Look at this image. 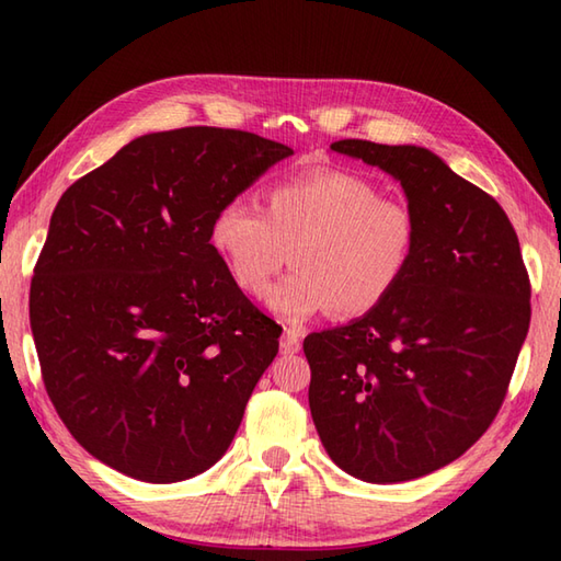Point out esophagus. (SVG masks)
Masks as SVG:
<instances>
[{
	"label": "esophagus",
	"mask_w": 561,
	"mask_h": 561,
	"mask_svg": "<svg viewBox=\"0 0 561 561\" xmlns=\"http://www.w3.org/2000/svg\"><path fill=\"white\" fill-rule=\"evenodd\" d=\"M279 347H282V354H296V352H299L301 350L299 330H294V328L284 330V335L279 340Z\"/></svg>",
	"instance_id": "obj_1"
}]
</instances>
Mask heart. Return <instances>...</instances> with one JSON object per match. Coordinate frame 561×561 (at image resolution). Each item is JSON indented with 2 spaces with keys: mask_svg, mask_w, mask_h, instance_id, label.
<instances>
[{
  "mask_svg": "<svg viewBox=\"0 0 561 561\" xmlns=\"http://www.w3.org/2000/svg\"><path fill=\"white\" fill-rule=\"evenodd\" d=\"M420 224L408 202L383 197L364 175L323 169L267 187L265 211L233 197L217 209L209 243L236 287L262 294L289 260L296 270L267 291L287 323L323 311L371 313L408 277Z\"/></svg>",
  "mask_w": 561,
  "mask_h": 561,
  "instance_id": "heart-1",
  "label": "heart"
}]
</instances>
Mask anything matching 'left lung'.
Returning <instances> with one entry per match:
<instances>
[{
  "label": "left lung",
  "mask_w": 561,
  "mask_h": 561,
  "mask_svg": "<svg viewBox=\"0 0 561 561\" xmlns=\"http://www.w3.org/2000/svg\"><path fill=\"white\" fill-rule=\"evenodd\" d=\"M330 149L396 178L420 241L383 304L304 340L308 404L344 472L408 482L460 458L494 422L528 335V272L499 202L434 151L366 139Z\"/></svg>",
  "instance_id": "obj_1"
}]
</instances>
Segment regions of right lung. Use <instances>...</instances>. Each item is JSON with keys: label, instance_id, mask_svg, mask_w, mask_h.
<instances>
[{"label": "right lung", "instance_id": "right-lung-1", "mask_svg": "<svg viewBox=\"0 0 561 561\" xmlns=\"http://www.w3.org/2000/svg\"><path fill=\"white\" fill-rule=\"evenodd\" d=\"M294 149L241 129L137 137L67 187L31 282L45 390L93 458L171 484L217 462L282 328L209 243L214 214Z\"/></svg>", "mask_w": 561, "mask_h": 561}]
</instances>
